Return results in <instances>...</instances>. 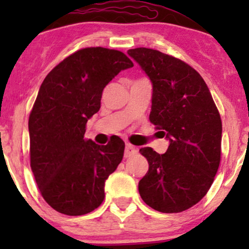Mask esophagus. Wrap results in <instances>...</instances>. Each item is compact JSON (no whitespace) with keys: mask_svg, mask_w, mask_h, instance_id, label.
<instances>
[{"mask_svg":"<svg viewBox=\"0 0 249 249\" xmlns=\"http://www.w3.org/2000/svg\"><path fill=\"white\" fill-rule=\"evenodd\" d=\"M137 153H138V150L136 147L132 146L131 144H126V146H125V158H130V157L136 156Z\"/></svg>","mask_w":249,"mask_h":249,"instance_id":"34e87169","label":"esophagus"}]
</instances>
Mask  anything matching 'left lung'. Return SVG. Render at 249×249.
<instances>
[{
  "instance_id": "obj_1",
  "label": "left lung",
  "mask_w": 249,
  "mask_h": 249,
  "mask_svg": "<svg viewBox=\"0 0 249 249\" xmlns=\"http://www.w3.org/2000/svg\"><path fill=\"white\" fill-rule=\"evenodd\" d=\"M127 55L152 83L150 121L170 142L164 154L139 150L148 161L139 194L159 212H182L206 196L218 172L219 111L202 77L185 62L147 48L130 49Z\"/></svg>"
}]
</instances>
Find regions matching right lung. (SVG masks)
<instances>
[{
	"label": "right lung",
	"instance_id": "right-lung-1",
	"mask_svg": "<svg viewBox=\"0 0 249 249\" xmlns=\"http://www.w3.org/2000/svg\"><path fill=\"white\" fill-rule=\"evenodd\" d=\"M133 63L122 51L85 48L48 73L29 117L30 166L42 196L57 212L83 215L104 200L105 180L124 156L121 138L105 146L84 138L104 88Z\"/></svg>",
	"mask_w": 249,
	"mask_h": 249
}]
</instances>
